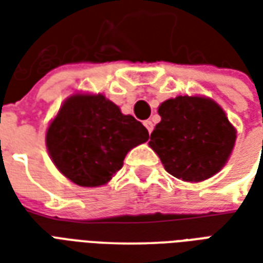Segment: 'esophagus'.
Here are the masks:
<instances>
[{"label": "esophagus", "mask_w": 263, "mask_h": 263, "mask_svg": "<svg viewBox=\"0 0 263 263\" xmlns=\"http://www.w3.org/2000/svg\"><path fill=\"white\" fill-rule=\"evenodd\" d=\"M143 125L146 126V129H148V132L151 134V132L154 131V122L151 120H146V121H143Z\"/></svg>", "instance_id": "34e87169"}]
</instances>
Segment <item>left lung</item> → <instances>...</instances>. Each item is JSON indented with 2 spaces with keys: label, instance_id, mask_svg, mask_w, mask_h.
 <instances>
[{
  "label": "left lung",
  "instance_id": "left-lung-1",
  "mask_svg": "<svg viewBox=\"0 0 263 263\" xmlns=\"http://www.w3.org/2000/svg\"><path fill=\"white\" fill-rule=\"evenodd\" d=\"M160 122L149 146L167 173L184 182H203L222 169L237 131L218 104L200 96H179L160 104Z\"/></svg>",
  "mask_w": 263,
  "mask_h": 263
}]
</instances>
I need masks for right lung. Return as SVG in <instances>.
<instances>
[{
    "label": "right lung",
    "instance_id": "add662e5",
    "mask_svg": "<svg viewBox=\"0 0 263 263\" xmlns=\"http://www.w3.org/2000/svg\"><path fill=\"white\" fill-rule=\"evenodd\" d=\"M148 139V129L103 94H73L49 124L46 148L69 180L98 187L120 171L132 148Z\"/></svg>",
    "mask_w": 263,
    "mask_h": 263
}]
</instances>
